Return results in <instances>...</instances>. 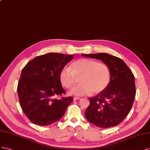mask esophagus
<instances>
[{"label": "esophagus", "instance_id": "esophagus-1", "mask_svg": "<svg viewBox=\"0 0 150 150\" xmlns=\"http://www.w3.org/2000/svg\"><path fill=\"white\" fill-rule=\"evenodd\" d=\"M80 99V97H74V100H79Z\"/></svg>", "mask_w": 150, "mask_h": 150}]
</instances>
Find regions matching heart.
I'll return each mask as SVG.
<instances>
[{
    "mask_svg": "<svg viewBox=\"0 0 150 150\" xmlns=\"http://www.w3.org/2000/svg\"><path fill=\"white\" fill-rule=\"evenodd\" d=\"M80 77V83L70 90L71 95L83 96L92 92L104 91L109 84L110 71L104 63L81 58L73 63L71 67H64L59 74L62 83L67 88L74 87Z\"/></svg>",
    "mask_w": 150,
    "mask_h": 150,
    "instance_id": "b5f03b06",
    "label": "heart"
}]
</instances>
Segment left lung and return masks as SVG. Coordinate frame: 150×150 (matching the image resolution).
I'll use <instances>...</instances> for the list:
<instances>
[{"label": "left lung", "mask_w": 150, "mask_h": 150, "mask_svg": "<svg viewBox=\"0 0 150 150\" xmlns=\"http://www.w3.org/2000/svg\"><path fill=\"white\" fill-rule=\"evenodd\" d=\"M105 63L110 71L109 84L104 91L89 98L85 117L97 127L109 128L120 124L130 112L136 96L134 76L121 58L108 53L82 54Z\"/></svg>", "instance_id": "1"}]
</instances>
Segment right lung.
I'll list each match as a JSON object with an SVG mask.
<instances>
[{"label": "right lung", "mask_w": 150, "mask_h": 150, "mask_svg": "<svg viewBox=\"0 0 150 150\" xmlns=\"http://www.w3.org/2000/svg\"><path fill=\"white\" fill-rule=\"evenodd\" d=\"M73 56L49 53L36 57L23 68L18 93L22 110L33 123L48 126L59 120L74 101L72 97L55 98L66 93L59 74Z\"/></svg>", "instance_id": "1"}]
</instances>
